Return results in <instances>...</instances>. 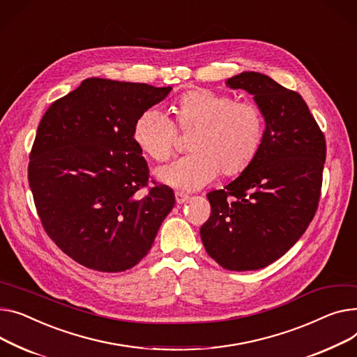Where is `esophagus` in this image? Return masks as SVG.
<instances>
[{"instance_id": "34e87169", "label": "esophagus", "mask_w": 357, "mask_h": 357, "mask_svg": "<svg viewBox=\"0 0 357 357\" xmlns=\"http://www.w3.org/2000/svg\"><path fill=\"white\" fill-rule=\"evenodd\" d=\"M175 199H176V202H178V204H183V202H186V201L189 199V195H188V194H185V192H179V191H176V192H175Z\"/></svg>"}]
</instances>
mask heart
Wrapping results in <instances>:
<instances>
[{
	"label": "heart",
	"mask_w": 357,
	"mask_h": 357,
	"mask_svg": "<svg viewBox=\"0 0 357 357\" xmlns=\"http://www.w3.org/2000/svg\"><path fill=\"white\" fill-rule=\"evenodd\" d=\"M175 114L174 123L155 107L142 112L133 125V139L142 152L156 162H165L175 152L176 128L183 135L192 133L188 144L192 155L156 171L160 182L183 191L205 186L220 171L225 176L241 174L263 145L266 117L254 102L194 89L178 99Z\"/></svg>",
	"instance_id": "obj_1"
}]
</instances>
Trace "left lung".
<instances>
[{
    "mask_svg": "<svg viewBox=\"0 0 357 357\" xmlns=\"http://www.w3.org/2000/svg\"><path fill=\"white\" fill-rule=\"evenodd\" d=\"M263 109L266 133L257 156L224 189L206 194L211 215L201 240L211 258L231 271L264 268L286 254L319 206L326 139L297 91L244 71L227 80Z\"/></svg>",
    "mask_w": 357,
    "mask_h": 357,
    "instance_id": "obj_1",
    "label": "left lung"
}]
</instances>
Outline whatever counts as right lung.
<instances>
[{
    "label": "right lung",
    "mask_w": 357,
    "mask_h": 357,
    "mask_svg": "<svg viewBox=\"0 0 357 357\" xmlns=\"http://www.w3.org/2000/svg\"><path fill=\"white\" fill-rule=\"evenodd\" d=\"M172 87L91 77L44 113L29 183L40 221L76 263L103 273L135 267L175 205L172 188L148 186L133 139L137 116Z\"/></svg>",
    "instance_id": "obj_1"
}]
</instances>
